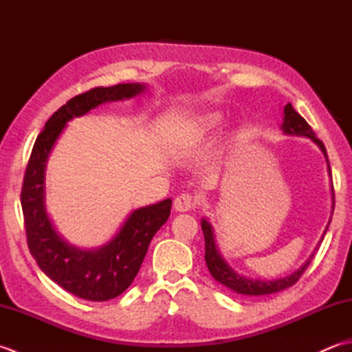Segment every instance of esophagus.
I'll return each mask as SVG.
<instances>
[{"instance_id":"1","label":"esophagus","mask_w":352,"mask_h":352,"mask_svg":"<svg viewBox=\"0 0 352 352\" xmlns=\"http://www.w3.org/2000/svg\"><path fill=\"white\" fill-rule=\"evenodd\" d=\"M174 207L177 212H189L197 207V198L190 193H180L174 199Z\"/></svg>"}]
</instances>
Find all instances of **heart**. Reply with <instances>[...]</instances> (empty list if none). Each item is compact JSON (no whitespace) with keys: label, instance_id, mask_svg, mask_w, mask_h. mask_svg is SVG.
Listing matches in <instances>:
<instances>
[{"label":"heart","instance_id":"1","mask_svg":"<svg viewBox=\"0 0 352 352\" xmlns=\"http://www.w3.org/2000/svg\"><path fill=\"white\" fill-rule=\"evenodd\" d=\"M221 121L222 118L221 115H208L206 116L203 121L199 122V125L197 126L195 133H193V136H195L197 139H203L206 136H208V134L213 133L218 126L221 125Z\"/></svg>","mask_w":352,"mask_h":352}]
</instances>
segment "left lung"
I'll use <instances>...</instances> for the list:
<instances>
[{
  "label": "left lung",
  "instance_id": "8db88e82",
  "mask_svg": "<svg viewBox=\"0 0 352 352\" xmlns=\"http://www.w3.org/2000/svg\"><path fill=\"white\" fill-rule=\"evenodd\" d=\"M283 131L287 134H296V136H307L310 138L315 144L322 149L324 155L327 157V149L325 145L322 144V140L316 138V134L313 133L311 126L307 124V121L298 113V111L292 107V104H286L284 107V122H283ZM328 162V159H327ZM328 172L331 174L330 164H328ZM333 210H334V189H333ZM330 226V222H328ZM201 227H203V233H204V241H206V263L208 271L213 275V278L216 281H219L223 286H227L228 289L234 290L236 294H241L243 296H261V295H271L275 294V292H281L284 289H287L290 286L301 278V275L304 274L305 269L310 265L311 258L315 257V252L311 254L310 258L305 261V263L298 269L296 272H294L289 276H284V278L280 280H274V281H261V280H250L246 276H242L236 274L233 269H231L226 260L221 257V254L216 248L214 243V236H213V230L206 219L201 221ZM328 227L325 228L324 234L327 233ZM324 237V236H322ZM318 250V248H316Z\"/></svg>",
  "mask_w": 352,
  "mask_h": 352
}]
</instances>
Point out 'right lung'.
Listing matches in <instances>:
<instances>
[{
	"instance_id": "obj_1",
	"label": "right lung",
	"mask_w": 352,
	"mask_h": 352,
	"mask_svg": "<svg viewBox=\"0 0 352 352\" xmlns=\"http://www.w3.org/2000/svg\"><path fill=\"white\" fill-rule=\"evenodd\" d=\"M144 85L122 83L94 87L74 96L52 115L37 136L30 154L21 206L27 245L42 271L69 294L87 301H109L129 289L145 258L149 242L168 221L170 199L134 210L119 233L102 248L81 251L66 243L52 228L43 204L45 163L66 122L106 101H116L144 91Z\"/></svg>"
}]
</instances>
